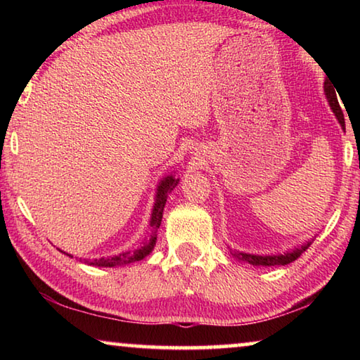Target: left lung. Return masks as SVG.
I'll use <instances>...</instances> for the list:
<instances>
[{"label":"left lung","instance_id":"left-lung-1","mask_svg":"<svg viewBox=\"0 0 360 360\" xmlns=\"http://www.w3.org/2000/svg\"><path fill=\"white\" fill-rule=\"evenodd\" d=\"M324 92L327 96V101L328 105H330L332 111L335 114V117L338 119L341 129L345 130V117H343V111H341V108L338 105V100H337V94H335V89L333 85L326 81L324 82ZM311 245V241L304 243L300 248H295L292 249V251H288L284 254H276V255H257V254H246V252H240V251H235L233 257H236L241 262H246V264H251L255 266H275V265H288L290 262L297 260L300 255L307 251V249Z\"/></svg>","mask_w":360,"mask_h":360}]
</instances>
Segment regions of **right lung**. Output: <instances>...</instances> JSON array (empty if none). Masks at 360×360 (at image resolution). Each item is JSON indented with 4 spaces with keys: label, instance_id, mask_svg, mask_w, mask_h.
Instances as JSON below:
<instances>
[{
    "label": "right lung",
    "instance_id": "right-lung-1",
    "mask_svg": "<svg viewBox=\"0 0 360 360\" xmlns=\"http://www.w3.org/2000/svg\"><path fill=\"white\" fill-rule=\"evenodd\" d=\"M179 179H176L173 174L165 176L160 181V184L157 187V195H155V203H154V208H152V214H150V229H152V235L150 238L144 243L141 248L135 249V251H127V252H120L117 255H112V257H101V259H95L92 262L85 260L89 265H94V266H122V265H129L133 264V262H138V260H143L146 255H149L152 252V249L155 246V241H157V230L160 227L162 224V216H163V208H165V203H167V198H168V193L173 191V188L178 186ZM66 254V252H65ZM72 257L71 254H66Z\"/></svg>",
    "mask_w": 360,
    "mask_h": 360
}]
</instances>
